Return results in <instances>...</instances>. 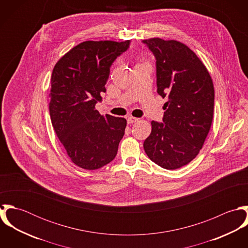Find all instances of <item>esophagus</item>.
I'll return each mask as SVG.
<instances>
[{"mask_svg": "<svg viewBox=\"0 0 248 248\" xmlns=\"http://www.w3.org/2000/svg\"><path fill=\"white\" fill-rule=\"evenodd\" d=\"M127 120H128V123H130V124H133V123L137 122V121L139 120V118H137V117H134V116H128Z\"/></svg>", "mask_w": 248, "mask_h": 248, "instance_id": "1", "label": "esophagus"}]
</instances>
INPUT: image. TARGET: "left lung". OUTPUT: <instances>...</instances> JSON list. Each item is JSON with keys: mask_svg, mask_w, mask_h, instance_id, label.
Masks as SVG:
<instances>
[{"mask_svg": "<svg viewBox=\"0 0 248 248\" xmlns=\"http://www.w3.org/2000/svg\"><path fill=\"white\" fill-rule=\"evenodd\" d=\"M155 58L157 93L168 100L162 123L152 121L143 147L149 158L167 170L192 161L211 128L215 91L209 72L184 44L160 38L143 40Z\"/></svg>", "mask_w": 248, "mask_h": 248, "instance_id": "8db88e82", "label": "left lung"}]
</instances>
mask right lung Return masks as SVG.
<instances>
[{"label":"right lung","mask_w":248,"mask_h":248,"mask_svg":"<svg viewBox=\"0 0 248 248\" xmlns=\"http://www.w3.org/2000/svg\"><path fill=\"white\" fill-rule=\"evenodd\" d=\"M131 41H86L71 48L51 74L49 114L54 131L71 161L95 170L116 155L127 121L95 109L106 93L109 69Z\"/></svg>","instance_id":"add662e5"}]
</instances>
